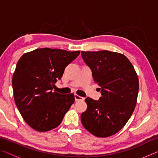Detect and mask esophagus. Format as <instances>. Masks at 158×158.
<instances>
[{
  "mask_svg": "<svg viewBox=\"0 0 158 158\" xmlns=\"http://www.w3.org/2000/svg\"><path fill=\"white\" fill-rule=\"evenodd\" d=\"M74 98H75V100L76 101H81V100H84V98L83 97H81V96H79L78 95L75 94L74 95Z\"/></svg>",
  "mask_w": 158,
  "mask_h": 158,
  "instance_id": "esophagus-1",
  "label": "esophagus"
}]
</instances>
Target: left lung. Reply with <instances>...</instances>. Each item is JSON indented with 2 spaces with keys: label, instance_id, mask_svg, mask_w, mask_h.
I'll use <instances>...</instances> for the list:
<instances>
[{
  "label": "left lung",
  "instance_id": "8db88e82",
  "mask_svg": "<svg viewBox=\"0 0 158 158\" xmlns=\"http://www.w3.org/2000/svg\"><path fill=\"white\" fill-rule=\"evenodd\" d=\"M84 62L100 88L99 100L85 98L81 123L98 137H107L125 126L137 104L139 79L132 63L122 53L103 50L81 52Z\"/></svg>",
  "mask_w": 158,
  "mask_h": 158
}]
</instances>
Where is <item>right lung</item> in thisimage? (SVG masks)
<instances>
[{
  "label": "right lung",
  "mask_w": 158,
  "mask_h": 158,
  "mask_svg": "<svg viewBox=\"0 0 158 158\" xmlns=\"http://www.w3.org/2000/svg\"><path fill=\"white\" fill-rule=\"evenodd\" d=\"M80 51L42 48L25 53L18 60L12 76L14 99L21 116L38 132L58 127L74 102L73 93L53 91L65 68Z\"/></svg>",
  "instance_id": "right-lung-1"
}]
</instances>
